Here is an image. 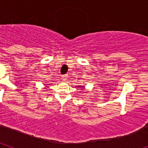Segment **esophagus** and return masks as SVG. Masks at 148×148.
I'll return each mask as SVG.
<instances>
[{"label": "esophagus", "mask_w": 148, "mask_h": 148, "mask_svg": "<svg viewBox=\"0 0 148 148\" xmlns=\"http://www.w3.org/2000/svg\"><path fill=\"white\" fill-rule=\"evenodd\" d=\"M67 78H68V75H62V79L64 81H66V79H67Z\"/></svg>", "instance_id": "34e87169"}]
</instances>
